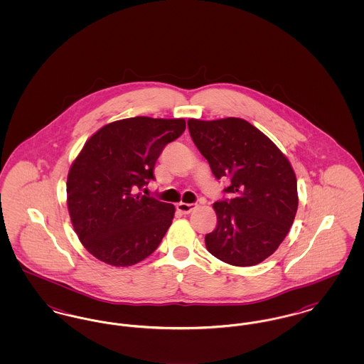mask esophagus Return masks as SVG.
I'll return each mask as SVG.
<instances>
[{
  "instance_id": "1",
  "label": "esophagus",
  "mask_w": 364,
  "mask_h": 364,
  "mask_svg": "<svg viewBox=\"0 0 364 364\" xmlns=\"http://www.w3.org/2000/svg\"><path fill=\"white\" fill-rule=\"evenodd\" d=\"M196 208H198L196 203H183V202L177 203V206H176L177 211H180L183 214H190L191 211Z\"/></svg>"
}]
</instances>
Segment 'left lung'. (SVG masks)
Here are the masks:
<instances>
[{"mask_svg": "<svg viewBox=\"0 0 364 364\" xmlns=\"http://www.w3.org/2000/svg\"><path fill=\"white\" fill-rule=\"evenodd\" d=\"M190 135L215 178H229L230 199L215 202V229L205 242L211 255L233 266H254L284 242L299 205L288 158L242 119L188 120Z\"/></svg>", "mask_w": 364, "mask_h": 364, "instance_id": "left-lung-1", "label": "left lung"}]
</instances>
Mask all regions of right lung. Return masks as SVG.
I'll return each instance as SVG.
<instances>
[{
  "instance_id": "add662e5",
  "label": "right lung",
  "mask_w": 364,
  "mask_h": 364,
  "mask_svg": "<svg viewBox=\"0 0 364 364\" xmlns=\"http://www.w3.org/2000/svg\"><path fill=\"white\" fill-rule=\"evenodd\" d=\"M186 131L184 119L131 117L106 124L70 165L67 205L80 242L116 267L136 264L159 245L174 206L141 195L164 147Z\"/></svg>"
}]
</instances>
